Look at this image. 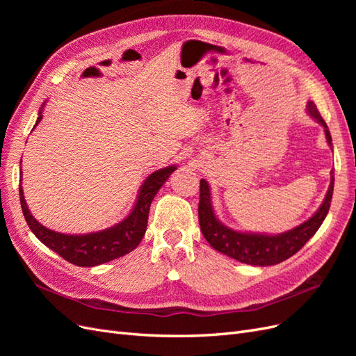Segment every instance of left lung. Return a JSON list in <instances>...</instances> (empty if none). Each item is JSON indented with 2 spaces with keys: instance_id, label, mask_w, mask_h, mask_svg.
<instances>
[{
  "instance_id": "obj_1",
  "label": "left lung",
  "mask_w": 356,
  "mask_h": 356,
  "mask_svg": "<svg viewBox=\"0 0 356 356\" xmlns=\"http://www.w3.org/2000/svg\"><path fill=\"white\" fill-rule=\"evenodd\" d=\"M307 114L324 127L325 138L328 145L332 148L331 134L328 126L321 117L316 105L309 101L306 105ZM330 187L325 195L324 202L321 203L318 211L312 217L297 227L279 234H266V233H248L233 230L222 224L217 215H215L212 207L211 187L204 179H200V200H199V222L200 230L204 239L218 252L232 257L245 264L251 266H273L285 261L286 258L293 257L298 252L305 243L314 236L321 224L324 222L334 190V170L330 172Z\"/></svg>"
}]
</instances>
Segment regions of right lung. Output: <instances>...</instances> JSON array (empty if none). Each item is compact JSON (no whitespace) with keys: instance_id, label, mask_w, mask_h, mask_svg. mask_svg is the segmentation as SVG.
Listing matches in <instances>:
<instances>
[{"instance_id":"add662e5","label":"right lung","mask_w":356,"mask_h":356,"mask_svg":"<svg viewBox=\"0 0 356 356\" xmlns=\"http://www.w3.org/2000/svg\"><path fill=\"white\" fill-rule=\"evenodd\" d=\"M44 104L41 105L38 111L35 126L41 122ZM20 163H22V160H20ZM175 169L177 166L172 165L149 174L138 191L131 213L123 221L101 232H93L88 234H65L44 227V225L32 217L31 211L28 209L22 184L19 186L20 204H22L24 217L31 232L37 236L40 242L75 266H99L134 251L139 242L143 241L147 230L149 204H152L160 187L165 184L166 179ZM20 182H22V170H20Z\"/></svg>"}]
</instances>
